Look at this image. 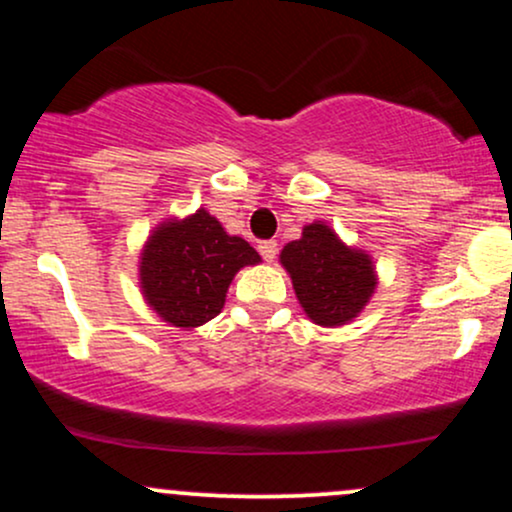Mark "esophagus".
<instances>
[{"instance_id":"obj_1","label":"esophagus","mask_w":512,"mask_h":512,"mask_svg":"<svg viewBox=\"0 0 512 512\" xmlns=\"http://www.w3.org/2000/svg\"><path fill=\"white\" fill-rule=\"evenodd\" d=\"M257 250H260L264 262H274L276 252H279V248H276V240H262V243L257 245Z\"/></svg>"}]
</instances>
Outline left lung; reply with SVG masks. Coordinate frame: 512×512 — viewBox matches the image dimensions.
I'll return each mask as SVG.
<instances>
[{"mask_svg": "<svg viewBox=\"0 0 512 512\" xmlns=\"http://www.w3.org/2000/svg\"><path fill=\"white\" fill-rule=\"evenodd\" d=\"M279 262L291 276L303 313L320 327L354 320L378 286L373 257L346 245L325 221L303 226L301 238L284 245Z\"/></svg>", "mask_w": 512, "mask_h": 512, "instance_id": "obj_1", "label": "left lung"}]
</instances>
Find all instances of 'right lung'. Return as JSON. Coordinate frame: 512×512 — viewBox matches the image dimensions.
<instances>
[{
    "mask_svg": "<svg viewBox=\"0 0 512 512\" xmlns=\"http://www.w3.org/2000/svg\"><path fill=\"white\" fill-rule=\"evenodd\" d=\"M260 262L248 240L228 236L216 216L197 209L151 231L139 257V289L163 322L195 330L221 313L233 276Z\"/></svg>",
    "mask_w": 512,
    "mask_h": 512,
    "instance_id": "1",
    "label": "right lung"
}]
</instances>
